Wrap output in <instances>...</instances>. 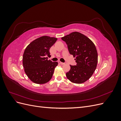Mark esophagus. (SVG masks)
I'll return each instance as SVG.
<instances>
[{"instance_id": "obj_1", "label": "esophagus", "mask_w": 121, "mask_h": 121, "mask_svg": "<svg viewBox=\"0 0 121 121\" xmlns=\"http://www.w3.org/2000/svg\"><path fill=\"white\" fill-rule=\"evenodd\" d=\"M58 63H59V64H60V65H65V63H62V62H61V61H58Z\"/></svg>"}]
</instances>
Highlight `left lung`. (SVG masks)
Segmentation results:
<instances>
[{
	"instance_id": "obj_1",
	"label": "left lung",
	"mask_w": 121,
	"mask_h": 121,
	"mask_svg": "<svg viewBox=\"0 0 121 121\" xmlns=\"http://www.w3.org/2000/svg\"><path fill=\"white\" fill-rule=\"evenodd\" d=\"M65 42L69 52L72 54L77 64L70 65L66 73L67 78L73 83H83L88 80L95 70L98 54L93 42L86 36L78 32H72L62 37Z\"/></svg>"
}]
</instances>
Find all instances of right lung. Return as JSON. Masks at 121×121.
<instances>
[{
	"instance_id": "1",
	"label": "right lung",
	"mask_w": 121,
	"mask_h": 121,
	"mask_svg": "<svg viewBox=\"0 0 121 121\" xmlns=\"http://www.w3.org/2000/svg\"><path fill=\"white\" fill-rule=\"evenodd\" d=\"M56 38L43 36L34 40L26 48L23 56L24 71L28 77L36 84H42L52 79L56 61L48 60L49 49Z\"/></svg>"
}]
</instances>
